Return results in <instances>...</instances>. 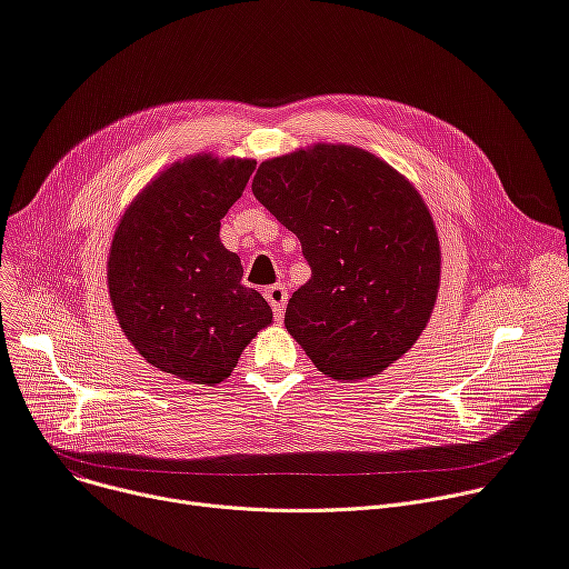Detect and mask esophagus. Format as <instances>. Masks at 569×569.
Returning <instances> with one entry per match:
<instances>
[{"label":"esophagus","instance_id":"34e87169","mask_svg":"<svg viewBox=\"0 0 569 569\" xmlns=\"http://www.w3.org/2000/svg\"><path fill=\"white\" fill-rule=\"evenodd\" d=\"M266 299H268V301H270V306H272L274 318H279V320H281V316H283V306H286V301H288V290H286V286L277 283V286L266 288Z\"/></svg>","mask_w":569,"mask_h":569}]
</instances>
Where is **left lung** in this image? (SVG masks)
<instances>
[{
    "label": "left lung",
    "instance_id": "obj_1",
    "mask_svg": "<svg viewBox=\"0 0 569 569\" xmlns=\"http://www.w3.org/2000/svg\"><path fill=\"white\" fill-rule=\"evenodd\" d=\"M251 192L311 266L283 322L322 375L368 379L416 345L438 297L440 242L406 177L366 149L320 142L263 161Z\"/></svg>",
    "mask_w": 569,
    "mask_h": 569
}]
</instances>
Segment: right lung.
<instances>
[{"label":"right lung","instance_id":"1","mask_svg":"<svg viewBox=\"0 0 569 569\" xmlns=\"http://www.w3.org/2000/svg\"><path fill=\"white\" fill-rule=\"evenodd\" d=\"M256 161L197 153L153 179L122 216L109 251V292L138 353L181 381H224L272 322L242 286L240 258L220 242V220Z\"/></svg>","mask_w":569,"mask_h":569}]
</instances>
